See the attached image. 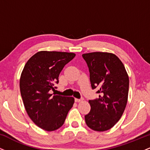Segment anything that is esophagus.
Returning <instances> with one entry per match:
<instances>
[{"label": "esophagus", "mask_w": 150, "mask_h": 150, "mask_svg": "<svg viewBox=\"0 0 150 150\" xmlns=\"http://www.w3.org/2000/svg\"><path fill=\"white\" fill-rule=\"evenodd\" d=\"M83 99H77V98H75V101H76V102H80V101H82Z\"/></svg>", "instance_id": "obj_1"}]
</instances>
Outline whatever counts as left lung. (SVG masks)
Wrapping results in <instances>:
<instances>
[{
  "label": "left lung",
  "mask_w": 150,
  "mask_h": 150,
  "mask_svg": "<svg viewBox=\"0 0 150 150\" xmlns=\"http://www.w3.org/2000/svg\"><path fill=\"white\" fill-rule=\"evenodd\" d=\"M89 71L92 88L99 99L89 100L91 110L86 124L95 131L109 130L121 118L128 101L129 77L123 63L115 54L92 52L82 54Z\"/></svg>",
  "instance_id": "1"
}]
</instances>
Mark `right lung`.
<instances>
[{
	"instance_id": "1",
	"label": "right lung",
	"mask_w": 150,
	"mask_h": 150,
	"mask_svg": "<svg viewBox=\"0 0 150 150\" xmlns=\"http://www.w3.org/2000/svg\"><path fill=\"white\" fill-rule=\"evenodd\" d=\"M75 56L73 53L42 51L32 56L22 70L20 93L27 114L39 128L53 131L64 123L74 98L53 95L59 74Z\"/></svg>"
}]
</instances>
